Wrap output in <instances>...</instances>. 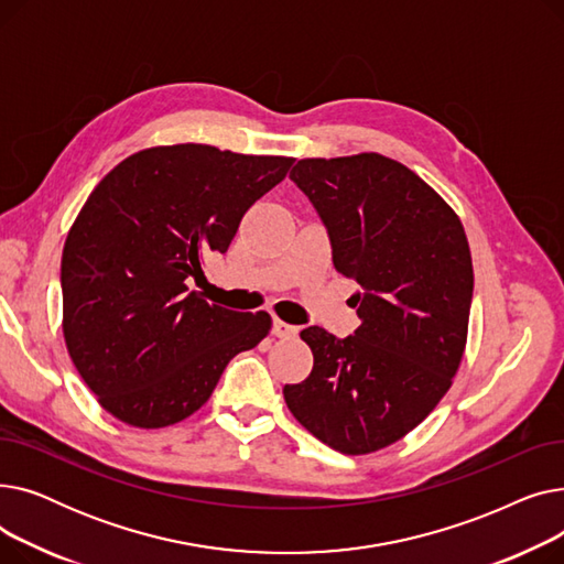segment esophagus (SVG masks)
I'll use <instances>...</instances> for the list:
<instances>
[{"label":"esophagus","instance_id":"esophagus-1","mask_svg":"<svg viewBox=\"0 0 564 564\" xmlns=\"http://www.w3.org/2000/svg\"><path fill=\"white\" fill-rule=\"evenodd\" d=\"M297 327H292V324H288V322H283V319H274L272 322V334L276 336V338H294L297 336Z\"/></svg>","mask_w":564,"mask_h":564}]
</instances>
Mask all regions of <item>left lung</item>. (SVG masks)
Wrapping results in <instances>:
<instances>
[{
  "label": "left lung",
  "instance_id": "1",
  "mask_svg": "<svg viewBox=\"0 0 564 564\" xmlns=\"http://www.w3.org/2000/svg\"><path fill=\"white\" fill-rule=\"evenodd\" d=\"M327 228L361 327L302 332L313 370L285 383L292 416L345 455L387 448L427 419L459 368L473 262L453 207L404 164L377 153L300 160L290 171Z\"/></svg>",
  "mask_w": 564,
  "mask_h": 564
}]
</instances>
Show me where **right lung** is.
I'll return each mask as SVG.
<instances>
[{"mask_svg":"<svg viewBox=\"0 0 564 564\" xmlns=\"http://www.w3.org/2000/svg\"><path fill=\"white\" fill-rule=\"evenodd\" d=\"M292 162L158 145L113 166L86 198L62 258L64 336L111 416L143 430L185 421L235 354L270 334L267 313L207 304L187 283L203 258L228 251Z\"/></svg>","mask_w":564,"mask_h":564,"instance_id":"obj_1","label":"right lung"}]
</instances>
